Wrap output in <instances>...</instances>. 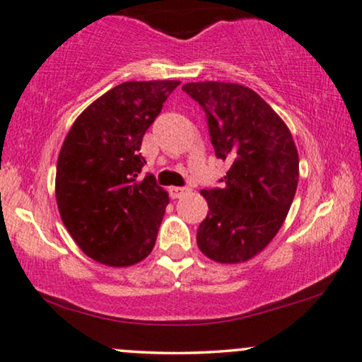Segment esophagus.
<instances>
[{
  "instance_id": "34e87169",
  "label": "esophagus",
  "mask_w": 362,
  "mask_h": 362,
  "mask_svg": "<svg viewBox=\"0 0 362 362\" xmlns=\"http://www.w3.org/2000/svg\"><path fill=\"white\" fill-rule=\"evenodd\" d=\"M186 192H189V187H180V186H171L170 187V196L173 199L181 198V196H185Z\"/></svg>"
}]
</instances>
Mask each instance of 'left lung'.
Here are the masks:
<instances>
[{
    "label": "left lung",
    "mask_w": 362,
    "mask_h": 362,
    "mask_svg": "<svg viewBox=\"0 0 362 362\" xmlns=\"http://www.w3.org/2000/svg\"><path fill=\"white\" fill-rule=\"evenodd\" d=\"M182 91L206 112L216 158L231 164L221 187L201 191L209 213L196 241L213 261H247L276 236L294 199L299 158L293 136L273 107L241 84L187 83Z\"/></svg>",
    "instance_id": "left-lung-1"
}]
</instances>
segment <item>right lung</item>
Listing matches in <instances>:
<instances>
[{"label":"right lung","instance_id":"right-lung-1","mask_svg":"<svg viewBox=\"0 0 362 362\" xmlns=\"http://www.w3.org/2000/svg\"><path fill=\"white\" fill-rule=\"evenodd\" d=\"M180 81H128L91 103L64 139L56 166V201L84 255L131 266L153 251L168 192L153 175L141 180L139 149Z\"/></svg>","mask_w":362,"mask_h":362}]
</instances>
